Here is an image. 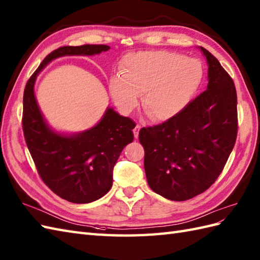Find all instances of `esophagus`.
<instances>
[{"label": "esophagus", "instance_id": "obj_1", "mask_svg": "<svg viewBox=\"0 0 260 260\" xmlns=\"http://www.w3.org/2000/svg\"><path fill=\"white\" fill-rule=\"evenodd\" d=\"M140 129H141V126L137 124V125L135 126L134 131H133V132H134V136H135V138H137V137H138V134H140Z\"/></svg>", "mask_w": 260, "mask_h": 260}]
</instances>
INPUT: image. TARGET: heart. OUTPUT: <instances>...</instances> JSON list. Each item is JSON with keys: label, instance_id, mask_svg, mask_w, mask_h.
Returning <instances> with one entry per match:
<instances>
[{"label": "heart", "instance_id": "heart-1", "mask_svg": "<svg viewBox=\"0 0 260 260\" xmlns=\"http://www.w3.org/2000/svg\"><path fill=\"white\" fill-rule=\"evenodd\" d=\"M203 68L198 59L168 51L138 52L126 55L122 76L110 83L118 110L134 111L144 94L143 107L150 118L166 122L188 106L201 85Z\"/></svg>", "mask_w": 260, "mask_h": 260}]
</instances>
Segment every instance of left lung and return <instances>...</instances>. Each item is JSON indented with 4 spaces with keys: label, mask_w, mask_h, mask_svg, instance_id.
<instances>
[{
    "label": "left lung",
    "mask_w": 260,
    "mask_h": 260,
    "mask_svg": "<svg viewBox=\"0 0 260 260\" xmlns=\"http://www.w3.org/2000/svg\"><path fill=\"white\" fill-rule=\"evenodd\" d=\"M208 64L207 89L177 117L143 127L147 183L158 195L183 202L202 194L224 170L238 129L237 93L233 78L201 46Z\"/></svg>",
    "instance_id": "1"
}]
</instances>
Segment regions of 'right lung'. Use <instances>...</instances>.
Wrapping results in <instances>:
<instances>
[{
    "mask_svg": "<svg viewBox=\"0 0 260 260\" xmlns=\"http://www.w3.org/2000/svg\"><path fill=\"white\" fill-rule=\"evenodd\" d=\"M107 45L62 46L43 59L26 83L22 127L27 148L42 180L65 201L87 204L111 189L113 168L126 145L134 140L135 123L108 107L94 127L73 135L54 132L45 122L34 95L36 76L53 59L65 55H94Z\"/></svg>",
    "mask_w": 260,
    "mask_h": 260,
    "instance_id": "1",
    "label": "right lung"
}]
</instances>
